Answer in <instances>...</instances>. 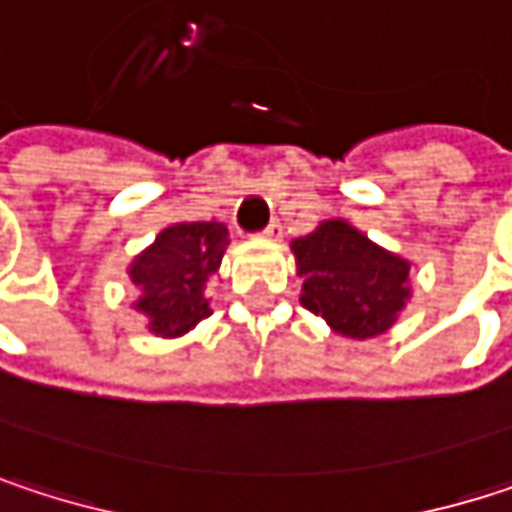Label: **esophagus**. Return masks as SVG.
<instances>
[{
	"instance_id": "esophagus-1",
	"label": "esophagus",
	"mask_w": 512,
	"mask_h": 512,
	"mask_svg": "<svg viewBox=\"0 0 512 512\" xmlns=\"http://www.w3.org/2000/svg\"><path fill=\"white\" fill-rule=\"evenodd\" d=\"M260 237H263L266 243H275V240H281V225H278V222H272V225H269V228H266Z\"/></svg>"
}]
</instances>
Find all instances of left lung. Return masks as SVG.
I'll return each instance as SVG.
<instances>
[{
	"label": "left lung",
	"mask_w": 512,
	"mask_h": 512,
	"mask_svg": "<svg viewBox=\"0 0 512 512\" xmlns=\"http://www.w3.org/2000/svg\"><path fill=\"white\" fill-rule=\"evenodd\" d=\"M299 302L335 335L367 341L385 335L412 299V263L376 246L344 219H326L290 243Z\"/></svg>",
	"instance_id": "1"
}]
</instances>
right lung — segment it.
<instances>
[{
    "mask_svg": "<svg viewBox=\"0 0 512 512\" xmlns=\"http://www.w3.org/2000/svg\"><path fill=\"white\" fill-rule=\"evenodd\" d=\"M228 243L222 222H174L130 260L127 275L139 290L133 308L145 314L151 335L183 338L210 317L204 290L219 272Z\"/></svg>",
    "mask_w": 512,
    "mask_h": 512,
    "instance_id": "add662e5",
    "label": "right lung"
}]
</instances>
